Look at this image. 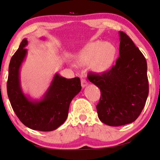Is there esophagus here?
<instances>
[{
  "mask_svg": "<svg viewBox=\"0 0 160 160\" xmlns=\"http://www.w3.org/2000/svg\"><path fill=\"white\" fill-rule=\"evenodd\" d=\"M88 82H87V80L85 79H83V78H82L81 79V86H82V88H85V87L88 85Z\"/></svg>",
  "mask_w": 160,
  "mask_h": 160,
  "instance_id": "obj_1",
  "label": "esophagus"
}]
</instances>
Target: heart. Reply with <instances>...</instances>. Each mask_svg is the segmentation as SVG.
<instances>
[{
  "mask_svg": "<svg viewBox=\"0 0 160 160\" xmlns=\"http://www.w3.org/2000/svg\"><path fill=\"white\" fill-rule=\"evenodd\" d=\"M117 48L111 42L95 41L89 43L78 52L75 61L80 66L92 65L97 73L109 71L115 63Z\"/></svg>",
  "mask_w": 160,
  "mask_h": 160,
  "instance_id": "obj_1",
  "label": "heart"
}]
</instances>
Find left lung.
<instances>
[{
	"label": "left lung",
	"mask_w": 160,
	"mask_h": 160,
	"mask_svg": "<svg viewBox=\"0 0 160 160\" xmlns=\"http://www.w3.org/2000/svg\"><path fill=\"white\" fill-rule=\"evenodd\" d=\"M120 57L115 66L101 75L90 73L88 79L100 88L98 117L108 126L134 122L148 96L147 62L143 54L126 33L119 31Z\"/></svg>",
	"instance_id": "8db88e82"
}]
</instances>
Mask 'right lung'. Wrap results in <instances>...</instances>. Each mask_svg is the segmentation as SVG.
Segmentation results:
<instances>
[{
	"instance_id": "1",
	"label": "right lung",
	"mask_w": 160,
	"mask_h": 160,
	"mask_svg": "<svg viewBox=\"0 0 160 160\" xmlns=\"http://www.w3.org/2000/svg\"><path fill=\"white\" fill-rule=\"evenodd\" d=\"M41 40H45L42 37ZM27 38H24L11 58L7 83L8 96L12 108L19 120L28 128L41 132L57 129L64 123L70 103L81 91L79 78H65L57 72L40 99H33L23 92L20 69L27 57Z\"/></svg>"
}]
</instances>
